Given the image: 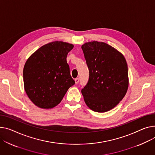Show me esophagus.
<instances>
[{
    "mask_svg": "<svg viewBox=\"0 0 155 155\" xmlns=\"http://www.w3.org/2000/svg\"><path fill=\"white\" fill-rule=\"evenodd\" d=\"M75 84H78L79 83V79H78V78H75Z\"/></svg>",
    "mask_w": 155,
    "mask_h": 155,
    "instance_id": "esophagus-1",
    "label": "esophagus"
}]
</instances>
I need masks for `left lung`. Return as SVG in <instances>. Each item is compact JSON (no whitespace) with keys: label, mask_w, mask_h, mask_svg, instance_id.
I'll list each match as a JSON object with an SVG mask.
<instances>
[{"label":"left lung","mask_w":155,"mask_h":155,"mask_svg":"<svg viewBox=\"0 0 155 155\" xmlns=\"http://www.w3.org/2000/svg\"><path fill=\"white\" fill-rule=\"evenodd\" d=\"M81 49L89 70L88 81L81 91L85 104L94 111H108L119 104L127 91L126 60L104 42L85 43Z\"/></svg>","instance_id":"1"}]
</instances>
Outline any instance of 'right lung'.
Masks as SVG:
<instances>
[{
  "mask_svg": "<svg viewBox=\"0 0 155 155\" xmlns=\"http://www.w3.org/2000/svg\"><path fill=\"white\" fill-rule=\"evenodd\" d=\"M72 44L55 41L39 48L27 60L23 77L27 95L42 108L58 105L75 80L67 62Z\"/></svg>",
  "mask_w": 155,
  "mask_h": 155,
  "instance_id": "right-lung-1",
  "label": "right lung"
}]
</instances>
